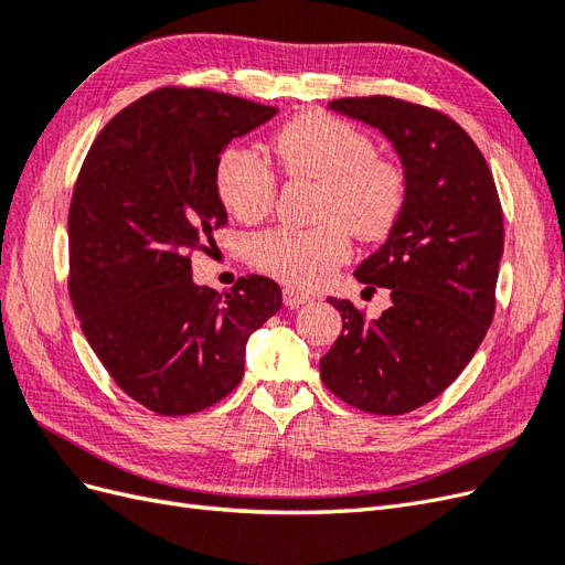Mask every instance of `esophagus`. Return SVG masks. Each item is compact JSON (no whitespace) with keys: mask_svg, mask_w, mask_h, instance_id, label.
I'll return each instance as SVG.
<instances>
[{"mask_svg":"<svg viewBox=\"0 0 565 565\" xmlns=\"http://www.w3.org/2000/svg\"><path fill=\"white\" fill-rule=\"evenodd\" d=\"M309 301H311L309 295H301V292H297V289H289V287L282 289V303L287 306V309H299L301 303H309Z\"/></svg>","mask_w":565,"mask_h":565,"instance_id":"obj_1","label":"esophagus"}]
</instances>
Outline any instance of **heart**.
Masks as SVG:
<instances>
[{
	"mask_svg": "<svg viewBox=\"0 0 565 565\" xmlns=\"http://www.w3.org/2000/svg\"><path fill=\"white\" fill-rule=\"evenodd\" d=\"M276 152L292 179L322 183L318 228H273L249 241V262L289 289H316L349 262L351 233L377 243L396 228L407 202L405 167L380 156L370 134L328 113H303L276 136ZM214 188L241 221L270 214L278 198L273 167L243 146L221 150Z\"/></svg>",
	"mask_w": 565,
	"mask_h": 565,
	"instance_id": "obj_1",
	"label": "heart"
}]
</instances>
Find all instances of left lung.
<instances>
[{"label":"left lung","mask_w":565,"mask_h":565,"mask_svg":"<svg viewBox=\"0 0 565 565\" xmlns=\"http://www.w3.org/2000/svg\"><path fill=\"white\" fill-rule=\"evenodd\" d=\"M330 110L393 143L407 202L386 243L353 273L365 289L388 287L391 309L367 320L330 297L344 328L320 358V380L363 413L405 415L459 377L490 328L502 204L483 152L452 117L393 96L337 98Z\"/></svg>","instance_id":"left-lung-1"}]
</instances>
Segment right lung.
Here are the masks:
<instances>
[{
	"label": "right lung",
	"mask_w": 565,
	"mask_h": 565,
	"mask_svg": "<svg viewBox=\"0 0 565 565\" xmlns=\"http://www.w3.org/2000/svg\"><path fill=\"white\" fill-rule=\"evenodd\" d=\"M278 113L210 89L164 87L134 100L96 136L67 214L73 309L115 384L164 417L226 398L245 374L254 330L280 311L264 276L218 295L193 282L226 207L214 164Z\"/></svg>",
	"instance_id": "obj_1"
}]
</instances>
